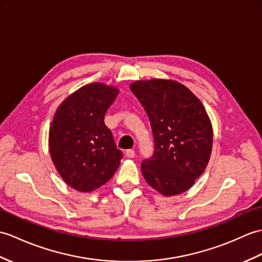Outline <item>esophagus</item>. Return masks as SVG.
<instances>
[{"instance_id":"34e87169","label":"esophagus","mask_w":262,"mask_h":262,"mask_svg":"<svg viewBox=\"0 0 262 262\" xmlns=\"http://www.w3.org/2000/svg\"><path fill=\"white\" fill-rule=\"evenodd\" d=\"M125 154H126L127 157H128V159H133V157H135V150H134V149H127Z\"/></svg>"}]
</instances>
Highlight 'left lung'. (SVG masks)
I'll return each instance as SVG.
<instances>
[{"label": "left lung", "instance_id": "1", "mask_svg": "<svg viewBox=\"0 0 262 262\" xmlns=\"http://www.w3.org/2000/svg\"><path fill=\"white\" fill-rule=\"evenodd\" d=\"M150 120L155 151L141 168L148 185L164 196L191 188L210 161L213 129L202 102L169 79L137 80L129 86Z\"/></svg>", "mask_w": 262, "mask_h": 262}]
</instances>
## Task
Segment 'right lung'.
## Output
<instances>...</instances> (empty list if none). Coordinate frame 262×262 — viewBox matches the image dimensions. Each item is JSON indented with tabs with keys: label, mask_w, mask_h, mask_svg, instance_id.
Wrapping results in <instances>:
<instances>
[{
	"label": "right lung",
	"mask_w": 262,
	"mask_h": 262,
	"mask_svg": "<svg viewBox=\"0 0 262 262\" xmlns=\"http://www.w3.org/2000/svg\"><path fill=\"white\" fill-rule=\"evenodd\" d=\"M118 88L93 82L61 102L49 129V150L67 184L82 193L93 192L113 178L123 157L105 125V114Z\"/></svg>",
	"instance_id": "obj_1"
}]
</instances>
